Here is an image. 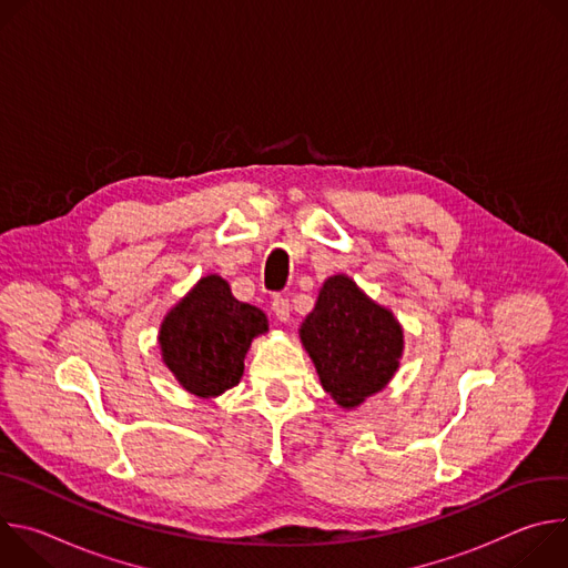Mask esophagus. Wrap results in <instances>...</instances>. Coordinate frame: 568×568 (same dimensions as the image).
<instances>
[{"label":"esophagus","mask_w":568,"mask_h":568,"mask_svg":"<svg viewBox=\"0 0 568 568\" xmlns=\"http://www.w3.org/2000/svg\"><path fill=\"white\" fill-rule=\"evenodd\" d=\"M272 310H274V314H276L278 321H283V323L290 321V301H287V298L276 296V298L272 301Z\"/></svg>","instance_id":"34e87169"}]
</instances>
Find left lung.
I'll list each match as a JSON object with an SVG mask.
<instances>
[{"instance_id":"1","label":"left lung","mask_w":568,"mask_h":568,"mask_svg":"<svg viewBox=\"0 0 568 568\" xmlns=\"http://www.w3.org/2000/svg\"><path fill=\"white\" fill-rule=\"evenodd\" d=\"M318 382L342 409H355L397 373L404 331L348 274L328 276L298 328Z\"/></svg>"}]
</instances>
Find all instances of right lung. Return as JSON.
<instances>
[{"instance_id": "1", "label": "right lung", "mask_w": 568, "mask_h": 568, "mask_svg": "<svg viewBox=\"0 0 568 568\" xmlns=\"http://www.w3.org/2000/svg\"><path fill=\"white\" fill-rule=\"evenodd\" d=\"M267 331L261 307L237 301L222 276L209 274L166 312L156 339L180 386L211 399L240 382L252 342Z\"/></svg>"}]
</instances>
